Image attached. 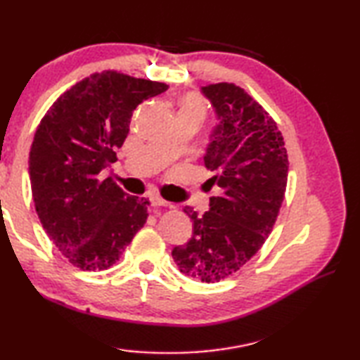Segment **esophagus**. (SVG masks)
Returning a JSON list of instances; mask_svg holds the SVG:
<instances>
[{"label": "esophagus", "mask_w": 360, "mask_h": 360, "mask_svg": "<svg viewBox=\"0 0 360 360\" xmlns=\"http://www.w3.org/2000/svg\"><path fill=\"white\" fill-rule=\"evenodd\" d=\"M150 200V205L152 206H167L168 203L163 200L162 197H158V195H152V197H149Z\"/></svg>", "instance_id": "obj_1"}]
</instances>
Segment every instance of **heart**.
Returning <instances> with one entry per match:
<instances>
[{
    "mask_svg": "<svg viewBox=\"0 0 360 360\" xmlns=\"http://www.w3.org/2000/svg\"><path fill=\"white\" fill-rule=\"evenodd\" d=\"M182 108H186V109H193V111H197V112H200V114H205V105H203V101L200 100V98H197V96H187L186 98V101H184V106Z\"/></svg>",
    "mask_w": 360,
    "mask_h": 360,
    "instance_id": "obj_1",
    "label": "heart"
}]
</instances>
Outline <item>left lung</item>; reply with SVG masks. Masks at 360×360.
Returning a JSON list of instances; mask_svg holds the SVG:
<instances>
[{
  "mask_svg": "<svg viewBox=\"0 0 360 360\" xmlns=\"http://www.w3.org/2000/svg\"><path fill=\"white\" fill-rule=\"evenodd\" d=\"M219 124L205 155L217 186L202 217L188 206L192 238L173 249L181 273L202 283H219L255 255L271 233L288 186V150L276 122L235 84L202 87Z\"/></svg>",
  "mask_w": 360,
  "mask_h": 360,
  "instance_id": "1",
  "label": "left lung"
}]
</instances>
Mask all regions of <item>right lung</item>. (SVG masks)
Returning a JSON list of instances; mask_svg holds the SVG:
<instances>
[{"label": "right lung", "instance_id": "1", "mask_svg": "<svg viewBox=\"0 0 360 360\" xmlns=\"http://www.w3.org/2000/svg\"><path fill=\"white\" fill-rule=\"evenodd\" d=\"M167 84L117 71L95 72L53 103L34 133L30 181L46 233L84 271L112 266L148 219L146 198L127 195L100 173L117 157L139 103Z\"/></svg>", "mask_w": 360, "mask_h": 360}]
</instances>
